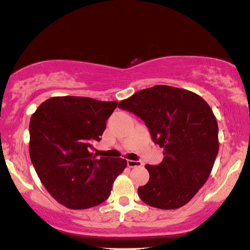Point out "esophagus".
<instances>
[{"label":"esophagus","instance_id":"34e87169","mask_svg":"<svg viewBox=\"0 0 250 250\" xmlns=\"http://www.w3.org/2000/svg\"><path fill=\"white\" fill-rule=\"evenodd\" d=\"M143 162L141 161H133V160H127V167L134 168V167H141Z\"/></svg>","mask_w":250,"mask_h":250}]
</instances>
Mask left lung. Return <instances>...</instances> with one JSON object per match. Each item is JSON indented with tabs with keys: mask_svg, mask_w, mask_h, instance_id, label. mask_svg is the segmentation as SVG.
<instances>
[{
	"mask_svg": "<svg viewBox=\"0 0 250 250\" xmlns=\"http://www.w3.org/2000/svg\"><path fill=\"white\" fill-rule=\"evenodd\" d=\"M118 106L139 116L163 148L160 165L145 166L149 181L138 188L141 200L161 210L186 205L208 181L219 150L218 123L210 105L187 89L154 85Z\"/></svg>",
	"mask_w": 250,
	"mask_h": 250,
	"instance_id": "1",
	"label": "left lung"
}]
</instances>
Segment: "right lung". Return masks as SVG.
<instances>
[{
  "mask_svg": "<svg viewBox=\"0 0 250 250\" xmlns=\"http://www.w3.org/2000/svg\"><path fill=\"white\" fill-rule=\"evenodd\" d=\"M118 102L89 97H51L30 119V158L50 195L70 210L105 202L113 182L127 166L92 152Z\"/></svg>",
  "mask_w": 250,
  "mask_h": 250,
  "instance_id": "obj_1",
  "label": "right lung"
}]
</instances>
